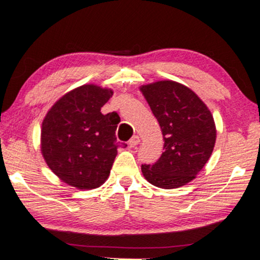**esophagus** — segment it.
I'll return each mask as SVG.
<instances>
[{"mask_svg":"<svg viewBox=\"0 0 260 260\" xmlns=\"http://www.w3.org/2000/svg\"><path fill=\"white\" fill-rule=\"evenodd\" d=\"M139 143H140V138L138 137V136H133L129 139V141H128V146H129V147H136Z\"/></svg>","mask_w":260,"mask_h":260,"instance_id":"obj_1","label":"esophagus"}]
</instances>
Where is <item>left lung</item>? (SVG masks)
Segmentation results:
<instances>
[{"instance_id": "obj_1", "label": "left lung", "mask_w": 260, "mask_h": 260, "mask_svg": "<svg viewBox=\"0 0 260 260\" xmlns=\"http://www.w3.org/2000/svg\"><path fill=\"white\" fill-rule=\"evenodd\" d=\"M143 96L162 129L164 152L156 163L143 164L141 173L151 185L179 188L194 180L216 143L211 111L198 94L173 80L141 85Z\"/></svg>"}]
</instances>
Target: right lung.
I'll return each mask as SVG.
<instances>
[{
    "mask_svg": "<svg viewBox=\"0 0 260 260\" xmlns=\"http://www.w3.org/2000/svg\"><path fill=\"white\" fill-rule=\"evenodd\" d=\"M113 93L111 88L81 85L55 102L45 115L42 156L62 182L87 190L109 177L119 146L115 136L119 121L102 114L101 108Z\"/></svg>",
    "mask_w": 260,
    "mask_h": 260,
    "instance_id": "1",
    "label": "right lung"
}]
</instances>
